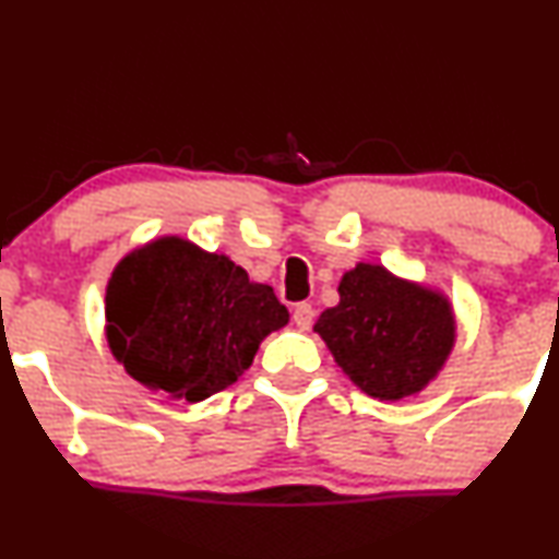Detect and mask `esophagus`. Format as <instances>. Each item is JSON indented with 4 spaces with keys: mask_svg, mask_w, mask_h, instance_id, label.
Masks as SVG:
<instances>
[{
    "mask_svg": "<svg viewBox=\"0 0 559 559\" xmlns=\"http://www.w3.org/2000/svg\"><path fill=\"white\" fill-rule=\"evenodd\" d=\"M294 322H297L299 331H309L314 322V309L312 305H307V301H301V305L294 307Z\"/></svg>",
    "mask_w": 559,
    "mask_h": 559,
    "instance_id": "obj_1",
    "label": "esophagus"
}]
</instances>
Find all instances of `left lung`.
<instances>
[{
    "label": "left lung",
    "instance_id": "1",
    "mask_svg": "<svg viewBox=\"0 0 559 559\" xmlns=\"http://www.w3.org/2000/svg\"><path fill=\"white\" fill-rule=\"evenodd\" d=\"M341 301L320 314L314 333L361 393L401 401L421 393L455 346L445 294L359 262L338 284Z\"/></svg>",
    "mask_w": 559,
    "mask_h": 559
}]
</instances>
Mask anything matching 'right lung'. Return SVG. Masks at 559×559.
I'll return each instance as SVG.
<instances>
[{
    "instance_id": "obj_1",
    "label": "right lung",
    "mask_w": 559,
    "mask_h": 559,
    "mask_svg": "<svg viewBox=\"0 0 559 559\" xmlns=\"http://www.w3.org/2000/svg\"><path fill=\"white\" fill-rule=\"evenodd\" d=\"M288 322L267 284L226 254L160 237L119 260L106 286V341L127 374L190 403L234 385L265 335Z\"/></svg>"
}]
</instances>
